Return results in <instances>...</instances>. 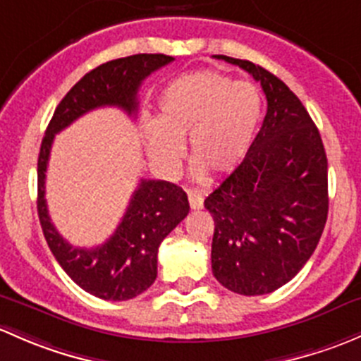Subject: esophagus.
<instances>
[{
  "label": "esophagus",
  "instance_id": "esophagus-1",
  "mask_svg": "<svg viewBox=\"0 0 361 361\" xmlns=\"http://www.w3.org/2000/svg\"><path fill=\"white\" fill-rule=\"evenodd\" d=\"M188 198L191 210H202L203 208V195L198 189H188Z\"/></svg>",
  "mask_w": 361,
  "mask_h": 361
}]
</instances>
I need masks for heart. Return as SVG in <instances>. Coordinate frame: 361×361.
Wrapping results in <instances>:
<instances>
[{
  "mask_svg": "<svg viewBox=\"0 0 361 361\" xmlns=\"http://www.w3.org/2000/svg\"><path fill=\"white\" fill-rule=\"evenodd\" d=\"M262 107L261 92L248 81L210 69L184 74L161 92L156 123L144 128L147 153L163 172L173 173L188 139L195 176H228L247 158Z\"/></svg>",
  "mask_w": 361,
  "mask_h": 361,
  "instance_id": "1",
  "label": "heart"
}]
</instances>
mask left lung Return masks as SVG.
I'll use <instances>...</instances> for the list:
<instances>
[{"mask_svg":"<svg viewBox=\"0 0 361 361\" xmlns=\"http://www.w3.org/2000/svg\"><path fill=\"white\" fill-rule=\"evenodd\" d=\"M215 59L261 83L267 113L247 158L205 200L215 222L212 271L228 290L264 295L290 281L317 248L329 214L325 147L280 78L250 61Z\"/></svg>","mask_w":361,"mask_h":361,"instance_id":"obj_1","label":"left lung"}]
</instances>
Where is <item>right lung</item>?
I'll return each instance as SVG.
<instances>
[{
  "instance_id": "right-lung-1",
  "label": "right lung",
  "mask_w": 361,
  "mask_h": 361,
  "mask_svg": "<svg viewBox=\"0 0 361 361\" xmlns=\"http://www.w3.org/2000/svg\"><path fill=\"white\" fill-rule=\"evenodd\" d=\"M173 57L137 54L109 61L85 74L55 109L38 156V215L44 240L78 287L104 300H128L151 287L158 274V247L189 214L188 195L166 180H140L114 235L95 248L73 247L48 215L44 177L55 133L97 107L114 106L135 116L140 83Z\"/></svg>"
}]
</instances>
